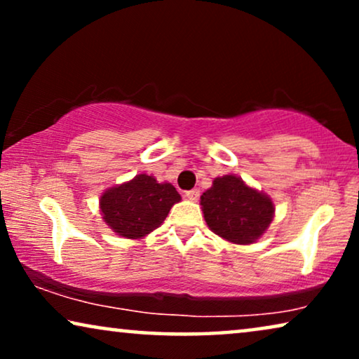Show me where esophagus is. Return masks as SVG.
Here are the masks:
<instances>
[{
    "label": "esophagus",
    "instance_id": "1",
    "mask_svg": "<svg viewBox=\"0 0 359 359\" xmlns=\"http://www.w3.org/2000/svg\"><path fill=\"white\" fill-rule=\"evenodd\" d=\"M184 196H186V198H188L189 201H198V199H199V189L186 191Z\"/></svg>",
    "mask_w": 359,
    "mask_h": 359
}]
</instances>
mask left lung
I'll list each match as a JSON object with an SVG mask.
<instances>
[{
  "label": "left lung",
  "instance_id": "left-lung-1",
  "mask_svg": "<svg viewBox=\"0 0 359 359\" xmlns=\"http://www.w3.org/2000/svg\"><path fill=\"white\" fill-rule=\"evenodd\" d=\"M201 205L209 229L237 245L257 242L274 217L271 198L235 175L215 178L212 188L201 196Z\"/></svg>",
  "mask_w": 359,
  "mask_h": 359
}]
</instances>
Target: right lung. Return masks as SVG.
<instances>
[{"instance_id": "obj_1", "label": "right lung", "mask_w": 359, "mask_h": 359, "mask_svg": "<svg viewBox=\"0 0 359 359\" xmlns=\"http://www.w3.org/2000/svg\"><path fill=\"white\" fill-rule=\"evenodd\" d=\"M180 201L173 184L158 183L154 176L142 173L104 191L100 208L112 232L126 238H142L158 229Z\"/></svg>"}]
</instances>
